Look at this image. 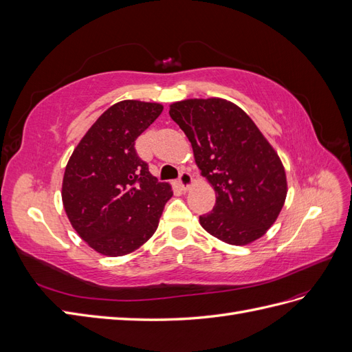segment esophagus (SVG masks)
Here are the masks:
<instances>
[{
  "mask_svg": "<svg viewBox=\"0 0 352 352\" xmlns=\"http://www.w3.org/2000/svg\"><path fill=\"white\" fill-rule=\"evenodd\" d=\"M192 176H190L188 172H182L179 176V185L182 186L184 190H188L190 186H192Z\"/></svg>",
  "mask_w": 352,
  "mask_h": 352,
  "instance_id": "esophagus-1",
  "label": "esophagus"
}]
</instances>
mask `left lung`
<instances>
[{
  "mask_svg": "<svg viewBox=\"0 0 352 352\" xmlns=\"http://www.w3.org/2000/svg\"><path fill=\"white\" fill-rule=\"evenodd\" d=\"M168 114L216 190V206L199 216V225L230 245L260 239L279 217L287 194L285 167L274 148L251 117L228 100L177 101L170 104Z\"/></svg>",
  "mask_w": 352,
  "mask_h": 352,
  "instance_id": "obj_1",
  "label": "left lung"
}]
</instances>
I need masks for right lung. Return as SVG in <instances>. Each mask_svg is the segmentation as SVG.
<instances>
[{
	"instance_id": "add662e5",
	"label": "right lung",
	"mask_w": 352,
	"mask_h": 352,
	"mask_svg": "<svg viewBox=\"0 0 352 352\" xmlns=\"http://www.w3.org/2000/svg\"><path fill=\"white\" fill-rule=\"evenodd\" d=\"M163 105L138 100L105 110L72 153L61 199L78 235L92 250L122 257L158 228L170 184L158 182L138 157L135 141L162 114Z\"/></svg>"
}]
</instances>
